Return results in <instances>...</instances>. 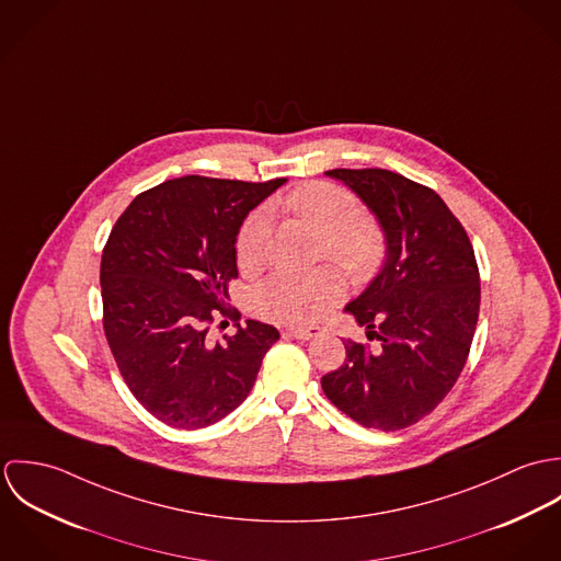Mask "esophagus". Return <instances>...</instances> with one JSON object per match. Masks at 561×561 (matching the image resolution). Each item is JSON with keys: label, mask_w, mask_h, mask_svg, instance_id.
Returning <instances> with one entry per match:
<instances>
[{"label": "esophagus", "mask_w": 561, "mask_h": 561, "mask_svg": "<svg viewBox=\"0 0 561 561\" xmlns=\"http://www.w3.org/2000/svg\"><path fill=\"white\" fill-rule=\"evenodd\" d=\"M289 334L296 336V339H302V341H309L313 336H320L321 330L318 325H309V328H289Z\"/></svg>", "instance_id": "34e87169"}]
</instances>
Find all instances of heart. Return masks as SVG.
Listing matches in <instances>:
<instances>
[{
  "label": "heart",
  "instance_id": "obj_1",
  "mask_svg": "<svg viewBox=\"0 0 561 561\" xmlns=\"http://www.w3.org/2000/svg\"><path fill=\"white\" fill-rule=\"evenodd\" d=\"M285 209L300 222L320 231L318 256L334 261L350 276L371 278L385 263L387 236L382 227L360 214L356 196L334 183L311 181L285 198ZM270 222L263 209L252 211L236 240L238 263L254 270L265 261ZM345 291L339 270L325 265L311 274L278 272L254 291V311L263 320L280 323H311L325 316Z\"/></svg>",
  "mask_w": 561,
  "mask_h": 561
}]
</instances>
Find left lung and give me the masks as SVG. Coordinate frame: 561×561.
<instances>
[{
	"mask_svg": "<svg viewBox=\"0 0 561 561\" xmlns=\"http://www.w3.org/2000/svg\"><path fill=\"white\" fill-rule=\"evenodd\" d=\"M387 236V259L345 307L376 345L345 341V363L321 378L341 412L365 427L403 430L427 416L460 378L480 318L471 240L430 187L382 168H334Z\"/></svg>",
	"mask_w": 561,
	"mask_h": 561,
	"instance_id": "1",
	"label": "left lung"
}]
</instances>
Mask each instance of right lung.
<instances>
[{"label":"right lung","mask_w":561,"mask_h":561,"mask_svg":"<svg viewBox=\"0 0 561 561\" xmlns=\"http://www.w3.org/2000/svg\"><path fill=\"white\" fill-rule=\"evenodd\" d=\"M283 183L198 174L163 181L131 201L107 238L105 339L134 398L165 425L198 430L233 412L280 336L254 320L220 341L209 330L233 313L227 298L241 222Z\"/></svg>","instance_id":"add662e5"}]
</instances>
